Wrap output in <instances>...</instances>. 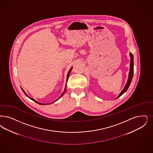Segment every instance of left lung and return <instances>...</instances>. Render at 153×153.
<instances>
[{"label": "left lung", "mask_w": 153, "mask_h": 153, "mask_svg": "<svg viewBox=\"0 0 153 153\" xmlns=\"http://www.w3.org/2000/svg\"><path fill=\"white\" fill-rule=\"evenodd\" d=\"M130 71H129V74H128V81L126 84V85L125 86L124 88L123 89L122 92L120 93V94L118 96V97L116 98L120 97L121 96H122V94L126 92L129 87V86L131 84V80L133 77V74H134V59H133V54L130 52Z\"/></svg>", "instance_id": "8db88e82"}]
</instances>
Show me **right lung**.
Here are the masks:
<instances>
[{"label": "right lung", "instance_id": "1", "mask_svg": "<svg viewBox=\"0 0 153 153\" xmlns=\"http://www.w3.org/2000/svg\"><path fill=\"white\" fill-rule=\"evenodd\" d=\"M72 67H71V69H70V70H69V72H68V73L67 77V82L68 79H69V74H71V71H72ZM66 89H67V84H66V85H65V89H64V92H63V93H62V94H61V96H60V97H59V98H57V100H55V101H53V102H51V103H49V104H42V103H40V102H37V101H36V100H35V99H33V98H31V97H29V96H28V95H27V94H26V93H25V91H24V90H23V89H22V91H23V92H24V93H25V95H26V96H27V97H28V98H30V99H31V100H32V101H35V102H36V103H37V104H40V105H47V104H52V103H53V102H55V101H57V100H59V98H61V97H62V96H63V95H64V93H65V92H66Z\"/></svg>", "mask_w": 153, "mask_h": 153}]
</instances>
